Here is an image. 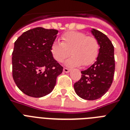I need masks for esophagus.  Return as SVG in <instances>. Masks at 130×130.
Wrapping results in <instances>:
<instances>
[{
  "label": "esophagus",
  "instance_id": "obj_1",
  "mask_svg": "<svg viewBox=\"0 0 130 130\" xmlns=\"http://www.w3.org/2000/svg\"><path fill=\"white\" fill-rule=\"evenodd\" d=\"M63 71L65 72V73H69V71H70V69H67V68H64V69H63Z\"/></svg>",
  "mask_w": 130,
  "mask_h": 130
}]
</instances>
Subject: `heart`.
Wrapping results in <instances>:
<instances>
[{
    "label": "heart",
    "instance_id": "b5f03b06",
    "mask_svg": "<svg viewBox=\"0 0 130 130\" xmlns=\"http://www.w3.org/2000/svg\"><path fill=\"white\" fill-rule=\"evenodd\" d=\"M61 42L55 41L51 46V53L55 61L62 63L71 54L65 65L84 67L92 65L97 59L99 45L97 40L92 36H87L79 31H69L61 36Z\"/></svg>",
    "mask_w": 130,
    "mask_h": 130
}]
</instances>
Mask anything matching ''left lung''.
<instances>
[{"label":"left lung","mask_w":130,"mask_h":130,"mask_svg":"<svg viewBox=\"0 0 130 130\" xmlns=\"http://www.w3.org/2000/svg\"><path fill=\"white\" fill-rule=\"evenodd\" d=\"M91 33L100 46L96 61L84 71L82 77L74 84L75 93L88 101L102 97L110 88L115 73L114 46L107 36L101 31L91 29Z\"/></svg>","instance_id":"obj_1"}]
</instances>
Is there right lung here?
Here are the masks:
<instances>
[{
    "instance_id": "right-lung-1",
    "label": "right lung",
    "mask_w": 130,
    "mask_h": 130,
    "mask_svg": "<svg viewBox=\"0 0 130 130\" xmlns=\"http://www.w3.org/2000/svg\"><path fill=\"white\" fill-rule=\"evenodd\" d=\"M59 31L36 27L25 31L14 44L13 77L24 94L34 98L48 94L63 67L53 58L51 46Z\"/></svg>"
}]
</instances>
